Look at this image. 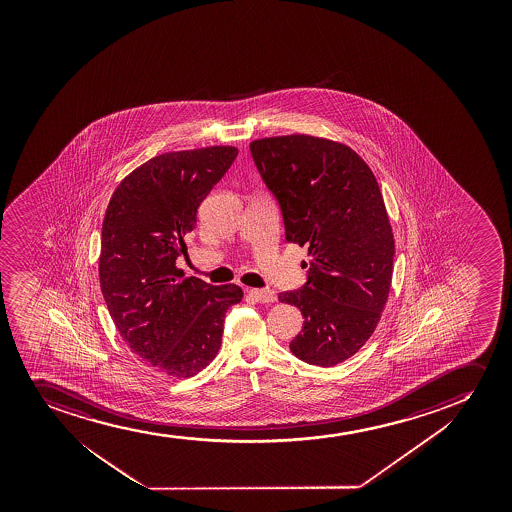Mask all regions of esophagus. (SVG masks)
I'll return each mask as SVG.
<instances>
[{"label": "esophagus", "instance_id": "1", "mask_svg": "<svg viewBox=\"0 0 512 512\" xmlns=\"http://www.w3.org/2000/svg\"><path fill=\"white\" fill-rule=\"evenodd\" d=\"M247 297L249 299H253L254 302H261V304H265V302H273V300L277 299L275 294L271 292V290H259V288H247Z\"/></svg>", "mask_w": 512, "mask_h": 512}]
</instances>
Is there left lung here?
<instances>
[{"label": "left lung", "mask_w": 512, "mask_h": 512, "mask_svg": "<svg viewBox=\"0 0 512 512\" xmlns=\"http://www.w3.org/2000/svg\"><path fill=\"white\" fill-rule=\"evenodd\" d=\"M282 213L285 241L309 247L306 283L278 295L302 312L290 352L331 367L374 333L393 277L394 239L381 189L352 148L306 135L249 145Z\"/></svg>", "instance_id": "8db88e82"}]
</instances>
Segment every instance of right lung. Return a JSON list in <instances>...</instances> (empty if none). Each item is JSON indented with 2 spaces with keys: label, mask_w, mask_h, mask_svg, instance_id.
I'll return each instance as SVG.
<instances>
[{
  "label": "right lung",
  "mask_w": 512,
  "mask_h": 512,
  "mask_svg": "<svg viewBox=\"0 0 512 512\" xmlns=\"http://www.w3.org/2000/svg\"><path fill=\"white\" fill-rule=\"evenodd\" d=\"M237 148L164 153L140 165L112 194L100 234L102 295L128 347L171 377H191L217 355L237 285L183 278L176 259L196 227L201 201L229 171Z\"/></svg>",
  "instance_id": "right-lung-1"
}]
</instances>
